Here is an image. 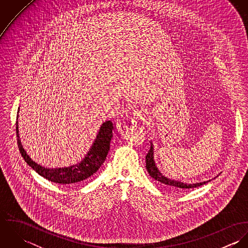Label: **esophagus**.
<instances>
[{
  "label": "esophagus",
  "instance_id": "obj_1",
  "mask_svg": "<svg viewBox=\"0 0 248 248\" xmlns=\"http://www.w3.org/2000/svg\"><path fill=\"white\" fill-rule=\"evenodd\" d=\"M135 115H136V117H137L138 119H142L143 116H144V113H143L142 111H137V112L135 113Z\"/></svg>",
  "mask_w": 248,
  "mask_h": 248
}]
</instances>
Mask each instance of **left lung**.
I'll return each instance as SVG.
<instances>
[{"label": "left lung", "mask_w": 248, "mask_h": 248, "mask_svg": "<svg viewBox=\"0 0 248 248\" xmlns=\"http://www.w3.org/2000/svg\"><path fill=\"white\" fill-rule=\"evenodd\" d=\"M146 169L148 171V173L150 174V176L153 177L154 179H155L156 181H159L160 183H163L164 185L170 187V188H177V189H191V188H196L199 186H202L203 184H205L208 181H204V182H200V183H195V184H188V183H183L180 181L174 180L172 178L165 177L160 171L159 169L156 167L155 160H154V148H153V144L151 143V148L146 155Z\"/></svg>", "instance_id": "8db88e82"}]
</instances>
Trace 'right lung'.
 Here are the masks:
<instances>
[{"label":"right lung","instance_id":"obj_1","mask_svg":"<svg viewBox=\"0 0 248 248\" xmlns=\"http://www.w3.org/2000/svg\"><path fill=\"white\" fill-rule=\"evenodd\" d=\"M112 122H104L90 151L87 153L85 157L80 162L64 168H46L36 163L35 161L32 160L27 154L19 139L18 121L16 122L17 143L19 151L22 156L24 157L25 161L40 176L45 177L46 179L51 182L64 185L81 182L83 180L88 179L89 177H92L94 173L97 172V170L101 167V165L104 163L106 159L108 152L109 150V142L112 138Z\"/></svg>","mask_w":248,"mask_h":248}]
</instances>
